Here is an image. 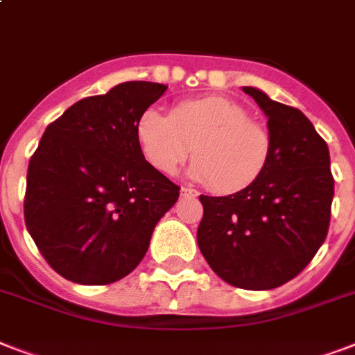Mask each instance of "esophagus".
Listing matches in <instances>:
<instances>
[{"mask_svg": "<svg viewBox=\"0 0 355 355\" xmlns=\"http://www.w3.org/2000/svg\"><path fill=\"white\" fill-rule=\"evenodd\" d=\"M180 195H182V197H197V191H195L193 188L182 186V188H180Z\"/></svg>", "mask_w": 355, "mask_h": 355, "instance_id": "obj_1", "label": "esophagus"}]
</instances>
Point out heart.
<instances>
[{
    "instance_id": "1",
    "label": "heart",
    "mask_w": 355,
    "mask_h": 355,
    "mask_svg": "<svg viewBox=\"0 0 355 355\" xmlns=\"http://www.w3.org/2000/svg\"><path fill=\"white\" fill-rule=\"evenodd\" d=\"M136 136L147 162L164 175H173L191 153V177L217 193L250 186L263 173L272 147L267 127L248 119L247 110L227 97L178 103L169 116L147 108Z\"/></svg>"
}]
</instances>
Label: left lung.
Segmentation results:
<instances>
[{"label":"left lung","instance_id":"8db88e82","mask_svg":"<svg viewBox=\"0 0 355 355\" xmlns=\"http://www.w3.org/2000/svg\"><path fill=\"white\" fill-rule=\"evenodd\" d=\"M243 92L267 116L270 156L263 173L237 193L199 199L197 243L230 286L263 291L293 280L313 259L330 227V150L298 108L252 86Z\"/></svg>","mask_w":355,"mask_h":355}]
</instances>
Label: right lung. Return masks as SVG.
<instances>
[{"instance_id":"1","label":"right lung","mask_w":355,"mask_h":355,"mask_svg":"<svg viewBox=\"0 0 355 355\" xmlns=\"http://www.w3.org/2000/svg\"><path fill=\"white\" fill-rule=\"evenodd\" d=\"M166 85L130 80L47 125L27 169L25 227L66 280L107 286L132 272L180 188L145 160L136 127Z\"/></svg>"}]
</instances>
